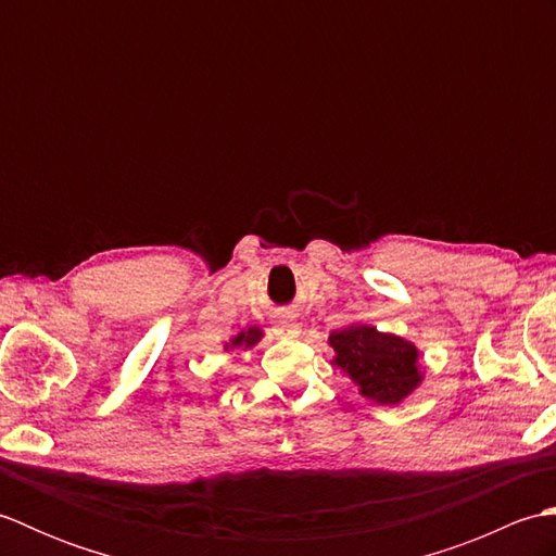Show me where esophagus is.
Listing matches in <instances>:
<instances>
[{
    "label": "esophagus",
    "mask_w": 556,
    "mask_h": 556,
    "mask_svg": "<svg viewBox=\"0 0 556 556\" xmlns=\"http://www.w3.org/2000/svg\"><path fill=\"white\" fill-rule=\"evenodd\" d=\"M275 332L279 337H299L301 334V327H299L296 320H293L291 315H279V320L275 323Z\"/></svg>",
    "instance_id": "esophagus-1"
}]
</instances>
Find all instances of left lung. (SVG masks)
<instances>
[{"label": "left lung", "instance_id": "1", "mask_svg": "<svg viewBox=\"0 0 556 556\" xmlns=\"http://www.w3.org/2000/svg\"><path fill=\"white\" fill-rule=\"evenodd\" d=\"M332 365L358 387V394L380 406H399L425 380L420 349L413 341L353 323L329 334Z\"/></svg>", "mask_w": 556, "mask_h": 556}]
</instances>
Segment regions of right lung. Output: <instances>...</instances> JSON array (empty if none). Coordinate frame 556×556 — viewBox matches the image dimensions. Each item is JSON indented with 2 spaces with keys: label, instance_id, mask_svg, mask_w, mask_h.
<instances>
[{
  "label": "right lung",
  "instance_id": "1",
  "mask_svg": "<svg viewBox=\"0 0 556 556\" xmlns=\"http://www.w3.org/2000/svg\"><path fill=\"white\" fill-rule=\"evenodd\" d=\"M265 337V332L260 327H248V329H241L239 334H233V337H229V341L227 344H224V351H253L257 344H260V339Z\"/></svg>",
  "mask_w": 556,
  "mask_h": 556
}]
</instances>
